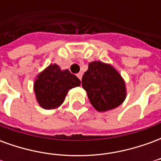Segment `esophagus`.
Segmentation results:
<instances>
[{
	"label": "esophagus",
	"instance_id": "obj_1",
	"mask_svg": "<svg viewBox=\"0 0 161 161\" xmlns=\"http://www.w3.org/2000/svg\"><path fill=\"white\" fill-rule=\"evenodd\" d=\"M77 77H78V78H79V79H82V77H83V73H82V72H79V73H77Z\"/></svg>",
	"mask_w": 161,
	"mask_h": 161
}]
</instances>
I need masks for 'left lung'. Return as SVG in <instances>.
Wrapping results in <instances>:
<instances>
[{
	"mask_svg": "<svg viewBox=\"0 0 161 161\" xmlns=\"http://www.w3.org/2000/svg\"><path fill=\"white\" fill-rule=\"evenodd\" d=\"M82 86L97 111L116 108L126 97L125 83L121 75L114 67L100 61L89 64L82 78Z\"/></svg>",
	"mask_w": 161,
	"mask_h": 161,
	"instance_id": "8db88e82",
	"label": "left lung"
}]
</instances>
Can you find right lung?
Wrapping results in <instances>:
<instances>
[{
  "label": "right lung",
  "instance_id": "add662e5",
  "mask_svg": "<svg viewBox=\"0 0 161 161\" xmlns=\"http://www.w3.org/2000/svg\"><path fill=\"white\" fill-rule=\"evenodd\" d=\"M80 80L68 70H61L56 64H51L38 76L34 92L40 105L46 109L58 108L63 103L68 91L80 86Z\"/></svg>",
  "mask_w": 161,
  "mask_h": 161
}]
</instances>
